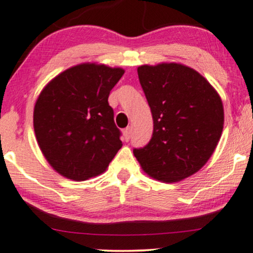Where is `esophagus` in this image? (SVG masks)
<instances>
[{
  "label": "esophagus",
  "mask_w": 253,
  "mask_h": 253,
  "mask_svg": "<svg viewBox=\"0 0 253 253\" xmlns=\"http://www.w3.org/2000/svg\"><path fill=\"white\" fill-rule=\"evenodd\" d=\"M130 133H132V127H130V126L124 129V139L126 141H128L130 139Z\"/></svg>",
  "instance_id": "esophagus-1"
}]
</instances>
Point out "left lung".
Here are the masks:
<instances>
[{"instance_id":"1","label":"left lung","mask_w":253,"mask_h":253,"mask_svg":"<svg viewBox=\"0 0 253 253\" xmlns=\"http://www.w3.org/2000/svg\"><path fill=\"white\" fill-rule=\"evenodd\" d=\"M139 82L153 118L152 138L134 149L152 178L178 182L197 172L213 155L223 128L216 90L199 72L177 63L141 65Z\"/></svg>"}]
</instances>
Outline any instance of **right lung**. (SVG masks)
Returning <instances> with one entry per match:
<instances>
[{
    "mask_svg": "<svg viewBox=\"0 0 253 253\" xmlns=\"http://www.w3.org/2000/svg\"><path fill=\"white\" fill-rule=\"evenodd\" d=\"M125 70L84 63L54 77L38 97L33 113L37 141L58 173L85 181L106 171L123 146L108 103Z\"/></svg>",
    "mask_w": 253,
    "mask_h": 253,
    "instance_id": "right-lung-1",
    "label": "right lung"
}]
</instances>
